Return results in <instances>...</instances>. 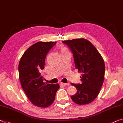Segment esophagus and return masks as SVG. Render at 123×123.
Wrapping results in <instances>:
<instances>
[{
  "label": "esophagus",
  "mask_w": 123,
  "mask_h": 123,
  "mask_svg": "<svg viewBox=\"0 0 123 123\" xmlns=\"http://www.w3.org/2000/svg\"><path fill=\"white\" fill-rule=\"evenodd\" d=\"M60 85L62 86H68L69 85V84H67V83H63V82H61L60 83Z\"/></svg>",
  "instance_id": "obj_1"
}]
</instances>
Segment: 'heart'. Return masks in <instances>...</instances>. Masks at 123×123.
I'll return each instance as SVG.
<instances>
[{"label": "heart", "mask_w": 123, "mask_h": 123, "mask_svg": "<svg viewBox=\"0 0 123 123\" xmlns=\"http://www.w3.org/2000/svg\"><path fill=\"white\" fill-rule=\"evenodd\" d=\"M66 51V49L65 48H62L61 49V52H63Z\"/></svg>", "instance_id": "obj_1"}]
</instances>
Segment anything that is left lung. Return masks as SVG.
I'll list each match as a JSON object with an SVG mask.
<instances>
[{
    "instance_id": "left-lung-1",
    "label": "left lung",
    "mask_w": 123,
    "mask_h": 123,
    "mask_svg": "<svg viewBox=\"0 0 123 123\" xmlns=\"http://www.w3.org/2000/svg\"><path fill=\"white\" fill-rule=\"evenodd\" d=\"M72 51L75 67L82 74L81 84H74L76 93L71 96L77 105H87L94 101L103 85L105 64L102 56L90 41L85 38L63 41Z\"/></svg>"
}]
</instances>
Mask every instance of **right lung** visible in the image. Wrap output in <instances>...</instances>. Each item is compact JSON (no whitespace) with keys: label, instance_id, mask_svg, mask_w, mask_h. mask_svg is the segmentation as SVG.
<instances>
[{"label":"right lung","instance_id":"right-lung-1","mask_svg":"<svg viewBox=\"0 0 123 123\" xmlns=\"http://www.w3.org/2000/svg\"><path fill=\"white\" fill-rule=\"evenodd\" d=\"M55 42H38L26 50L18 64L19 79L25 93L36 106L46 108L53 103L59 85L43 82L41 71L46 56Z\"/></svg>","mask_w":123,"mask_h":123}]
</instances>
